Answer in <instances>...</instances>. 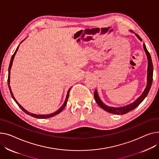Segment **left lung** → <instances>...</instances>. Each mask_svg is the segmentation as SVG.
I'll return each mask as SVG.
<instances>
[{
	"label": "left lung",
	"mask_w": 159,
	"mask_h": 159,
	"mask_svg": "<svg viewBox=\"0 0 159 159\" xmlns=\"http://www.w3.org/2000/svg\"><path fill=\"white\" fill-rule=\"evenodd\" d=\"M136 36H137L141 41H142V39L140 38V36L135 34ZM144 47V51L146 54L147 57H148V76H147V86L146 88H145L144 92L143 93V94L141 95V96L137 98L134 102H133L132 103L126 105V106L125 107H108L107 105H105L102 102V100L100 99L97 91V90L94 91V97L95 99V101L98 103V105L99 106L102 108L103 110L112 113V114H125L128 113L129 112L132 111V110H134L135 108H136L138 105L144 100V99L146 98V97L148 94L150 89L151 88L152 86V81H153V64H152V58H151V56L149 52L148 51L146 45H143Z\"/></svg>",
	"instance_id": "obj_1"
}]
</instances>
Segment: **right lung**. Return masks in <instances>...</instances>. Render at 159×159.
<instances>
[{
  "label": "right lung",
  "instance_id": "right-lung-1",
  "mask_svg": "<svg viewBox=\"0 0 159 159\" xmlns=\"http://www.w3.org/2000/svg\"><path fill=\"white\" fill-rule=\"evenodd\" d=\"M18 49V47L16 48V50H15V53L13 54V55L12 56V57H11V61H10V64H9V74H8V79H7V81H8V86H9V91H10V93H11V97L12 98H13V100H15V102L17 103V105L19 106V107L22 109L24 112H25L28 115H30L31 116H33V117L34 118H39V119H45V118H50V117H52V116H54L57 114H58L59 113H60L63 109H64V108L65 107V106L66 105V103H67V102H68V97H69V93H70V88L69 89L68 91V93H67V95H66V100H65V102L64 103V104H63L62 105V107L58 110L56 112H55L54 113H52V114H47V115H38V114H32V113H30L28 111H27L25 109H24L21 105L17 102V101L16 100V99L15 98L14 96H13V94L11 91V87H10V85H9V80H10V70H11V66H12V64H13V59H14V57H15V56L16 54V53L17 52Z\"/></svg>",
  "mask_w": 159,
  "mask_h": 159
}]
</instances>
